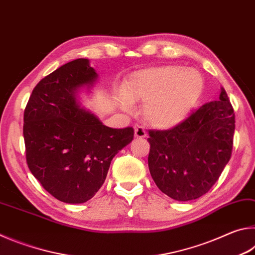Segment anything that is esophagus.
Listing matches in <instances>:
<instances>
[{
	"instance_id": "esophagus-1",
	"label": "esophagus",
	"mask_w": 255,
	"mask_h": 255,
	"mask_svg": "<svg viewBox=\"0 0 255 255\" xmlns=\"http://www.w3.org/2000/svg\"><path fill=\"white\" fill-rule=\"evenodd\" d=\"M133 129H135V137L137 138H145L146 135H147L143 126H135Z\"/></svg>"
}]
</instances>
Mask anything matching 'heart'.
<instances>
[{"mask_svg": "<svg viewBox=\"0 0 255 255\" xmlns=\"http://www.w3.org/2000/svg\"><path fill=\"white\" fill-rule=\"evenodd\" d=\"M204 86L200 73L181 66H158L133 73L119 98L125 110L144 101L145 119L157 128H171L187 117Z\"/></svg>", "mask_w": 255, "mask_h": 255, "instance_id": "obj_1", "label": "heart"}]
</instances>
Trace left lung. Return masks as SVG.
Here are the masks:
<instances>
[{
	"label": "left lung",
	"instance_id": "obj_1",
	"mask_svg": "<svg viewBox=\"0 0 255 255\" xmlns=\"http://www.w3.org/2000/svg\"><path fill=\"white\" fill-rule=\"evenodd\" d=\"M235 114L225 90L169 130H149L148 167L157 188L178 201L204 196L232 155Z\"/></svg>",
	"mask_w": 255,
	"mask_h": 255
}]
</instances>
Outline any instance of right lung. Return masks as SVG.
Here are the masks:
<instances>
[{
	"label": "right lung",
	"instance_id": "1",
	"mask_svg": "<svg viewBox=\"0 0 255 255\" xmlns=\"http://www.w3.org/2000/svg\"><path fill=\"white\" fill-rule=\"evenodd\" d=\"M98 79L89 59L60 66L34 86L23 115L29 170L46 191L83 204L102 187L111 159L133 138L131 127H107L80 107L77 90Z\"/></svg>",
	"mask_w": 255,
	"mask_h": 255
}]
</instances>
